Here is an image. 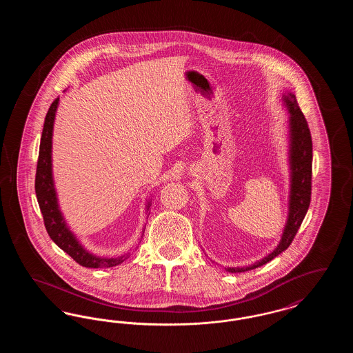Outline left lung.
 <instances>
[{
    "instance_id": "1",
    "label": "left lung",
    "mask_w": 353,
    "mask_h": 353,
    "mask_svg": "<svg viewBox=\"0 0 353 353\" xmlns=\"http://www.w3.org/2000/svg\"><path fill=\"white\" fill-rule=\"evenodd\" d=\"M288 118V165H290V192L288 213L283 233L278 246L265 258L243 268H225L229 272H243L266 265L276 255L285 252L298 233L311 201L312 177V140L311 132L294 92L282 95Z\"/></svg>"
}]
</instances>
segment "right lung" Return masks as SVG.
Here are the masks:
<instances>
[{
  "instance_id": "add662e5",
  "label": "right lung",
  "mask_w": 353,
  "mask_h": 353,
  "mask_svg": "<svg viewBox=\"0 0 353 353\" xmlns=\"http://www.w3.org/2000/svg\"><path fill=\"white\" fill-rule=\"evenodd\" d=\"M58 104H59V98H57L51 103L50 108L45 118L43 131H42L41 144H39L37 173H35V194H37L39 209L43 216L46 230L50 235L51 239L55 242V245L61 248L63 252H68V255L81 266L90 268V269H105V268L118 266L130 256V254L120 255L115 258H105L85 250L83 245L78 241L77 235L70 230L66 219L61 212L55 184H54V177H52V157H51L54 120L58 110ZM151 201L152 200H150L145 205L147 212L151 206Z\"/></svg>"
}]
</instances>
